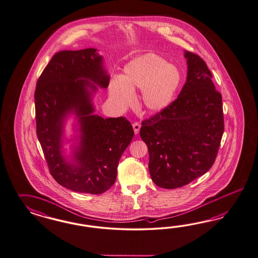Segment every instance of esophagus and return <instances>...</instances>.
Returning <instances> with one entry per match:
<instances>
[{
    "label": "esophagus",
    "mask_w": 258,
    "mask_h": 258,
    "mask_svg": "<svg viewBox=\"0 0 258 258\" xmlns=\"http://www.w3.org/2000/svg\"><path fill=\"white\" fill-rule=\"evenodd\" d=\"M133 131H134V133L135 134H138L139 133V132H140V128H141V125L139 124V123H133Z\"/></svg>",
    "instance_id": "esophagus-1"
}]
</instances>
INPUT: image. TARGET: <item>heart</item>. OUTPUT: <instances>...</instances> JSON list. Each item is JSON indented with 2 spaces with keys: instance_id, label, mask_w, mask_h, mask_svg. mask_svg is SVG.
<instances>
[{
  "instance_id": "obj_1",
  "label": "heart",
  "mask_w": 258,
  "mask_h": 258,
  "mask_svg": "<svg viewBox=\"0 0 258 258\" xmlns=\"http://www.w3.org/2000/svg\"><path fill=\"white\" fill-rule=\"evenodd\" d=\"M178 69L155 54L134 57L125 64L120 78L110 80L109 94L119 108L134 101V92L142 91L141 107L155 114L164 111L174 101L180 85Z\"/></svg>"
}]
</instances>
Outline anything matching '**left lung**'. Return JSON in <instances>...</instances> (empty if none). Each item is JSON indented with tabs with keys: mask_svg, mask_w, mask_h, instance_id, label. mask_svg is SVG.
Returning a JSON list of instances; mask_svg holds the SVG:
<instances>
[{
	"mask_svg": "<svg viewBox=\"0 0 258 258\" xmlns=\"http://www.w3.org/2000/svg\"><path fill=\"white\" fill-rule=\"evenodd\" d=\"M186 82L164 111L142 123L150 177L160 187L186 185L212 167L224 131L221 94L206 63L184 51Z\"/></svg>",
	"mask_w": 258,
	"mask_h": 258,
	"instance_id": "1",
	"label": "left lung"
}]
</instances>
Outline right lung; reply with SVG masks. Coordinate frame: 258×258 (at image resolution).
<instances>
[{"instance_id":"right-lung-1","label":"right lung","mask_w":258,"mask_h":258,"mask_svg":"<svg viewBox=\"0 0 258 258\" xmlns=\"http://www.w3.org/2000/svg\"><path fill=\"white\" fill-rule=\"evenodd\" d=\"M109 76L95 48L56 53L37 82V135L51 175L63 187L101 194L114 183L119 160L133 140L124 117L94 114V94L106 89ZM73 117V134L64 126ZM71 142L68 154L64 146Z\"/></svg>"}]
</instances>
